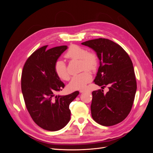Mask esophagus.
<instances>
[{
    "mask_svg": "<svg viewBox=\"0 0 153 153\" xmlns=\"http://www.w3.org/2000/svg\"><path fill=\"white\" fill-rule=\"evenodd\" d=\"M86 91L85 90V89H80V91H79V92H80V93H82V92H85Z\"/></svg>",
    "mask_w": 153,
    "mask_h": 153,
    "instance_id": "obj_1",
    "label": "esophagus"
}]
</instances>
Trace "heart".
Returning <instances> with one entry per match:
<instances>
[{
  "label": "heart",
  "mask_w": 153,
  "mask_h": 153,
  "mask_svg": "<svg viewBox=\"0 0 153 153\" xmlns=\"http://www.w3.org/2000/svg\"><path fill=\"white\" fill-rule=\"evenodd\" d=\"M65 57L71 60H80L81 70L88 69L93 70L95 69L98 62L96 55L87 52V50L79 46L72 45L66 52ZM54 70L60 79L68 80L69 75L66 66V64L62 60L59 59L55 62ZM92 78L91 73L88 71H84L77 75L74 76L69 83V87L72 90H77L84 88L88 82Z\"/></svg>",
  "instance_id": "b5f03b06"
}]
</instances>
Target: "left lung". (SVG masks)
<instances>
[{
	"instance_id": "1",
	"label": "left lung",
	"mask_w": 153,
	"mask_h": 153,
	"mask_svg": "<svg viewBox=\"0 0 153 153\" xmlns=\"http://www.w3.org/2000/svg\"><path fill=\"white\" fill-rule=\"evenodd\" d=\"M82 45L96 52L100 66L94 82L103 89L92 92V117L105 126L123 121L130 112L137 91L133 63L124 50L114 41L99 38L85 41Z\"/></svg>"
}]
</instances>
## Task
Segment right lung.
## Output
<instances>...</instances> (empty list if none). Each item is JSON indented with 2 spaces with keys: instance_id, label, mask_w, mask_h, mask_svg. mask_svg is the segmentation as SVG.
<instances>
[{
  "instance_id": "right-lung-1",
  "label": "right lung",
  "mask_w": 153,
  "mask_h": 153,
  "mask_svg": "<svg viewBox=\"0 0 153 153\" xmlns=\"http://www.w3.org/2000/svg\"><path fill=\"white\" fill-rule=\"evenodd\" d=\"M47 47L37 50L27 60L22 74V92L33 121L43 129L55 131L69 123V106L79 91L65 96L55 94L65 86L55 72V64L68 47Z\"/></svg>"
}]
</instances>
